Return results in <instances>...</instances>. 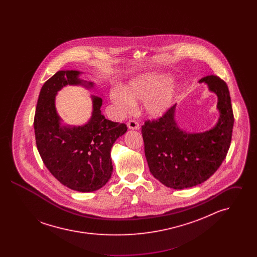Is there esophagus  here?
Returning <instances> with one entry per match:
<instances>
[{"instance_id": "34e87169", "label": "esophagus", "mask_w": 257, "mask_h": 257, "mask_svg": "<svg viewBox=\"0 0 257 257\" xmlns=\"http://www.w3.org/2000/svg\"><path fill=\"white\" fill-rule=\"evenodd\" d=\"M127 126H128V128L131 129V130H139V129H140V125H139V123L137 122L136 120H129V121L127 122Z\"/></svg>"}]
</instances>
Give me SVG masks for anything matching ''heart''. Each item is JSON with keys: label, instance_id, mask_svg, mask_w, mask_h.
Masks as SVG:
<instances>
[{"label": "heart", "instance_id": "heart-1", "mask_svg": "<svg viewBox=\"0 0 257 257\" xmlns=\"http://www.w3.org/2000/svg\"><path fill=\"white\" fill-rule=\"evenodd\" d=\"M169 75L160 72L140 75L132 79L124 88H112L110 98L120 112H124L135 102L144 101L143 109L149 117L164 115L174 103L177 85L168 81Z\"/></svg>", "mask_w": 257, "mask_h": 257}]
</instances>
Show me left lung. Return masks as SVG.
<instances>
[{
    "mask_svg": "<svg viewBox=\"0 0 257 257\" xmlns=\"http://www.w3.org/2000/svg\"><path fill=\"white\" fill-rule=\"evenodd\" d=\"M199 83L206 84L218 97L220 116L214 127L199 133L186 132L176 122V105L158 120H148L142 127L149 171L175 190L206 181L225 159L231 143L234 116L227 85L214 75L201 78Z\"/></svg>",
    "mask_w": 257,
    "mask_h": 257,
    "instance_id": "left-lung-1",
    "label": "left lung"
}]
</instances>
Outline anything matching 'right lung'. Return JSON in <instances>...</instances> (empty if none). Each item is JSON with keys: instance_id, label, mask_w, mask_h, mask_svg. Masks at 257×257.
<instances>
[{"instance_id": "obj_1", "label": "right lung", "mask_w": 257, "mask_h": 257, "mask_svg": "<svg viewBox=\"0 0 257 257\" xmlns=\"http://www.w3.org/2000/svg\"><path fill=\"white\" fill-rule=\"evenodd\" d=\"M83 72L61 70L41 87L35 114L37 150L50 172L69 189L89 193L109 181L112 172L110 149L127 131L124 123L112 122L101 113L102 98L91 95L92 111L88 121L80 126L62 124L56 109V96L62 87L94 83L80 78Z\"/></svg>"}]
</instances>
